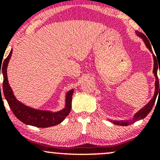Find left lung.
Wrapping results in <instances>:
<instances>
[{"label":"left lung","instance_id":"obj_1","mask_svg":"<svg viewBox=\"0 0 160 160\" xmlns=\"http://www.w3.org/2000/svg\"><path fill=\"white\" fill-rule=\"evenodd\" d=\"M136 34H137L138 36L140 37L141 38H142L143 40H144L145 45H146V47H148V49H149L150 52L153 53V61H154L153 72L154 76H155V78H156L155 92H154V95H153V98H152L151 100H150V102H148V104H147L146 105H145L144 107L142 108V109H141L140 111H139L138 112H137V113H135V115H134L132 120H127V121H119V120L112 121V120H111V122H113V123H114L116 125H119V126H128V125H131L132 123H133V122H136V121L139 120H141V119H144L145 117H147V115H148V113H149L151 111L152 108H153L154 104H155L156 98H157L158 93H159V94L160 93V85L159 83V79H158V77H157V69H158V67H159V62H158V60L157 58V56L156 57L155 55L153 54V50H152L151 45H150V41L148 40V38H147V37L145 36L144 34H143V33H141V32H136ZM159 73H160V71H159ZM159 88L160 89L159 91H158Z\"/></svg>","mask_w":160,"mask_h":160}]
</instances>
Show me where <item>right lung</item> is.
I'll use <instances>...</instances> for the list:
<instances>
[{
	"label": "right lung",
	"instance_id": "right-lung-1",
	"mask_svg": "<svg viewBox=\"0 0 160 160\" xmlns=\"http://www.w3.org/2000/svg\"><path fill=\"white\" fill-rule=\"evenodd\" d=\"M12 49H11L9 56L5 58L4 62H3L2 67H1L2 63L1 62L0 68L2 69L1 72L3 73V95H4L5 98L8 102L11 111L21 122H24L25 124L30 125V126H34L38 128H47L59 124L60 122H62L65 120V117L69 114L70 111H71V101H72V95L74 93V89H71L67 92L65 97V107L64 109L59 111L52 112L37 110L28 107L24 104L21 103L16 98L12 89L10 86V84H9L8 80H7V68L10 57L12 56Z\"/></svg>",
	"mask_w": 160,
	"mask_h": 160
}]
</instances>
